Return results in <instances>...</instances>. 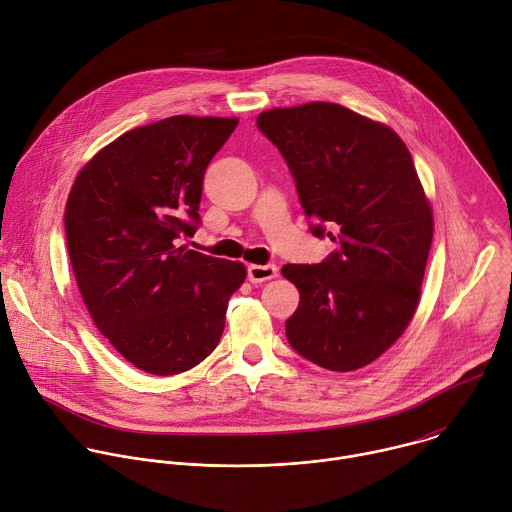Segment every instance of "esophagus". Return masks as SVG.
<instances>
[{
	"instance_id": "34e87169",
	"label": "esophagus",
	"mask_w": 512,
	"mask_h": 512,
	"mask_svg": "<svg viewBox=\"0 0 512 512\" xmlns=\"http://www.w3.org/2000/svg\"><path fill=\"white\" fill-rule=\"evenodd\" d=\"M277 277V267L275 265H249L247 267V279L251 283H263Z\"/></svg>"
}]
</instances>
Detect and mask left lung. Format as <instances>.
<instances>
[{
    "mask_svg": "<svg viewBox=\"0 0 512 512\" xmlns=\"http://www.w3.org/2000/svg\"><path fill=\"white\" fill-rule=\"evenodd\" d=\"M257 128L283 154L311 233L339 245L317 265H283L299 289L287 342L319 368L360 370L420 301L434 221L410 150L386 124L333 102L267 110Z\"/></svg>",
    "mask_w": 512,
    "mask_h": 512,
    "instance_id": "8db88e82",
    "label": "left lung"
}]
</instances>
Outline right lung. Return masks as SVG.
<instances>
[{"label": "right lung", "instance_id": "right-lung-1", "mask_svg": "<svg viewBox=\"0 0 512 512\" xmlns=\"http://www.w3.org/2000/svg\"><path fill=\"white\" fill-rule=\"evenodd\" d=\"M237 118L170 116L124 132L82 170L64 227L82 299L132 366L175 376L219 344L245 265L179 247L199 229L205 170Z\"/></svg>", "mask_w": 512, "mask_h": 512}]
</instances>
